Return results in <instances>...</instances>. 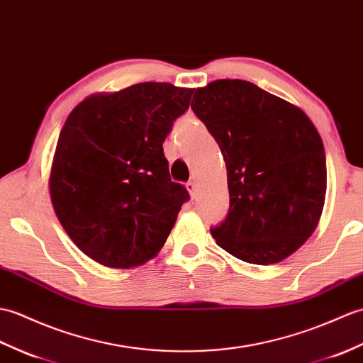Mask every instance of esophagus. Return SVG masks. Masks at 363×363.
I'll list each match as a JSON object with an SVG mask.
<instances>
[{
  "instance_id": "obj_1",
  "label": "esophagus",
  "mask_w": 363,
  "mask_h": 363,
  "mask_svg": "<svg viewBox=\"0 0 363 363\" xmlns=\"http://www.w3.org/2000/svg\"><path fill=\"white\" fill-rule=\"evenodd\" d=\"M185 187H187V190H189V193L191 195V198H196V182H195V181H189L187 185H185Z\"/></svg>"
}]
</instances>
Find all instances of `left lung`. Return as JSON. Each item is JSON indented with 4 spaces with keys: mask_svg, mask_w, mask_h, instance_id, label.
Segmentation results:
<instances>
[{
    "mask_svg": "<svg viewBox=\"0 0 363 363\" xmlns=\"http://www.w3.org/2000/svg\"><path fill=\"white\" fill-rule=\"evenodd\" d=\"M191 109L221 148L229 215L216 244L252 264H274L314 233L326 195L323 142L296 105L246 80L198 88Z\"/></svg>",
    "mask_w": 363,
    "mask_h": 363,
    "instance_id": "obj_1",
    "label": "left lung"
}]
</instances>
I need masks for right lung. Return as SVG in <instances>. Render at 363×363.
<instances>
[{
  "instance_id": "add662e5",
  "label": "right lung",
  "mask_w": 363,
  "mask_h": 363,
  "mask_svg": "<svg viewBox=\"0 0 363 363\" xmlns=\"http://www.w3.org/2000/svg\"><path fill=\"white\" fill-rule=\"evenodd\" d=\"M193 89L138 83L92 94L63 125L49 174L58 221L83 254L130 269L155 258L189 199L162 143Z\"/></svg>"
}]
</instances>
